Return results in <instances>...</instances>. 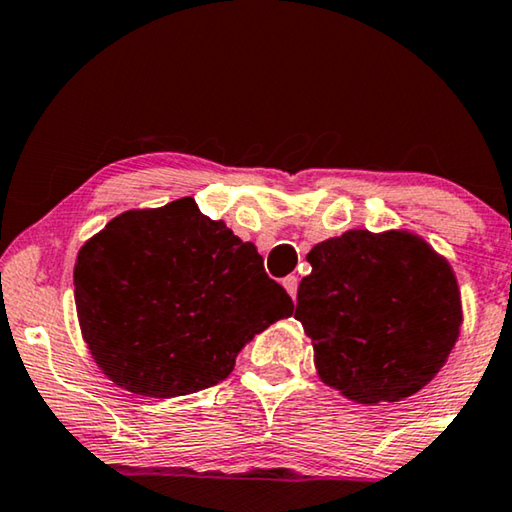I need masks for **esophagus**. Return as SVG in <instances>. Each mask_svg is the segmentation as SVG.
Masks as SVG:
<instances>
[{
  "label": "esophagus",
  "mask_w": 512,
  "mask_h": 512,
  "mask_svg": "<svg viewBox=\"0 0 512 512\" xmlns=\"http://www.w3.org/2000/svg\"><path fill=\"white\" fill-rule=\"evenodd\" d=\"M282 287L287 289V294L291 298H296V291H298V278H296V275H287V278L282 280Z\"/></svg>",
  "instance_id": "esophagus-1"
}]
</instances>
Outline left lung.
I'll list each match as a JSON object with an SVG mask.
<instances>
[{"label": "left lung", "mask_w": 512, "mask_h": 512, "mask_svg": "<svg viewBox=\"0 0 512 512\" xmlns=\"http://www.w3.org/2000/svg\"><path fill=\"white\" fill-rule=\"evenodd\" d=\"M294 319L314 367L353 403H396L437 376L458 342L456 273L408 230H348L307 253Z\"/></svg>", "instance_id": "8db88e82"}]
</instances>
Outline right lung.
<instances>
[{
    "label": "right lung",
    "mask_w": 512,
    "mask_h": 512,
    "mask_svg": "<svg viewBox=\"0 0 512 512\" xmlns=\"http://www.w3.org/2000/svg\"><path fill=\"white\" fill-rule=\"evenodd\" d=\"M75 303L104 376L152 399L221 383L250 339L294 312L253 243L193 198L129 209L88 239Z\"/></svg>",
    "instance_id": "right-lung-1"
}]
</instances>
